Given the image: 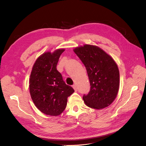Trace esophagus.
<instances>
[{
	"instance_id": "34e87169",
	"label": "esophagus",
	"mask_w": 146,
	"mask_h": 146,
	"mask_svg": "<svg viewBox=\"0 0 146 146\" xmlns=\"http://www.w3.org/2000/svg\"><path fill=\"white\" fill-rule=\"evenodd\" d=\"M73 89L74 90V91H77L78 88H77V86L76 85V84H74V85L73 86Z\"/></svg>"
}]
</instances>
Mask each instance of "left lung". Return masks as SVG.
I'll list each match as a JSON object with an SVG mask.
<instances>
[{
  "mask_svg": "<svg viewBox=\"0 0 146 146\" xmlns=\"http://www.w3.org/2000/svg\"><path fill=\"white\" fill-rule=\"evenodd\" d=\"M74 52L86 67L90 91L83 99L86 106L101 110L110 105L116 98L119 87V72L111 56L98 46L84 45Z\"/></svg>",
  "mask_w": 146,
  "mask_h": 146,
  "instance_id": "1",
  "label": "left lung"
}]
</instances>
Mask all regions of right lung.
Returning a JSON list of instances; mask_svg holds the SVG:
<instances>
[{
	"instance_id": "obj_1",
	"label": "right lung",
	"mask_w": 146,
	"mask_h": 146,
	"mask_svg": "<svg viewBox=\"0 0 146 146\" xmlns=\"http://www.w3.org/2000/svg\"><path fill=\"white\" fill-rule=\"evenodd\" d=\"M65 51L44 53L33 66L29 81L30 96L36 107L43 113L56 116L65 110L68 97L74 92L56 70L59 58Z\"/></svg>"
}]
</instances>
